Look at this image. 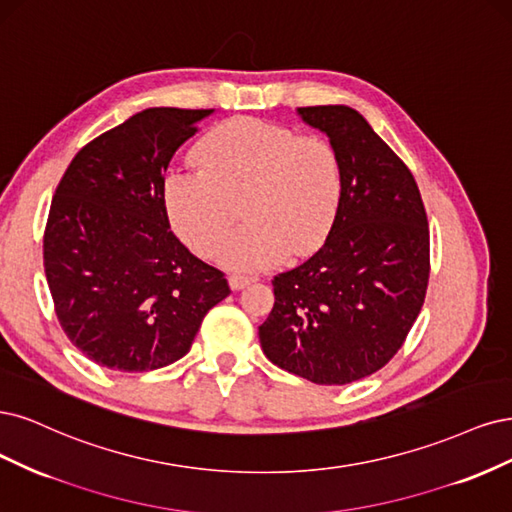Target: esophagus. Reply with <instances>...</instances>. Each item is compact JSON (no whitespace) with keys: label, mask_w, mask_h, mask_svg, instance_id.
I'll use <instances>...</instances> for the list:
<instances>
[{"label":"esophagus","mask_w":512,"mask_h":512,"mask_svg":"<svg viewBox=\"0 0 512 512\" xmlns=\"http://www.w3.org/2000/svg\"><path fill=\"white\" fill-rule=\"evenodd\" d=\"M255 276H244V274H232L229 276V287H232L234 291H238V289H244L246 285H251V283H255Z\"/></svg>","instance_id":"1"}]
</instances>
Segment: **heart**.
Listing matches in <instances>:
<instances>
[{"label": "heart", "instance_id": "1", "mask_svg": "<svg viewBox=\"0 0 512 512\" xmlns=\"http://www.w3.org/2000/svg\"><path fill=\"white\" fill-rule=\"evenodd\" d=\"M193 161L195 172L166 178L163 204L174 232L208 257L232 234L240 204L246 225L219 253L227 268H268L289 251L308 255L334 225L340 159L317 134L236 117L195 144Z\"/></svg>", "mask_w": 512, "mask_h": 512}]
</instances>
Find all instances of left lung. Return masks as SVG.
I'll list each match as a JSON object with an SVG mask.
<instances>
[{
	"label": "left lung",
	"instance_id": "obj_1",
	"mask_svg": "<svg viewBox=\"0 0 512 512\" xmlns=\"http://www.w3.org/2000/svg\"><path fill=\"white\" fill-rule=\"evenodd\" d=\"M325 131L342 170L325 244L274 276V308L259 325L266 357L317 385L381 370L417 321L430 280V227L406 163L349 106L298 108Z\"/></svg>",
	"mask_w": 512,
	"mask_h": 512
}]
</instances>
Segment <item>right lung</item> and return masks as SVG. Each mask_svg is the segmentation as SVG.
<instances>
[{
  "label": "right lung",
  "instance_id": "obj_1",
  "mask_svg": "<svg viewBox=\"0 0 512 512\" xmlns=\"http://www.w3.org/2000/svg\"><path fill=\"white\" fill-rule=\"evenodd\" d=\"M212 110L146 108L65 170L44 229V272L65 336L95 364L148 372L189 353L225 274L170 229L163 183Z\"/></svg>",
  "mask_w": 512,
  "mask_h": 512
}]
</instances>
